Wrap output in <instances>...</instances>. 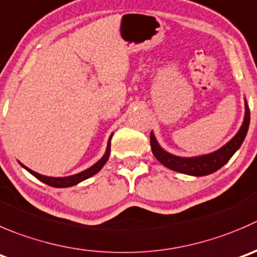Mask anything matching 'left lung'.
<instances>
[{
	"mask_svg": "<svg viewBox=\"0 0 257 257\" xmlns=\"http://www.w3.org/2000/svg\"><path fill=\"white\" fill-rule=\"evenodd\" d=\"M248 125H250V109H248L247 101L245 100V116H243L242 125L238 129L236 136L233 137L228 143H226L225 146L221 147L220 149H217V151L197 157L174 156V154H171L167 151H164V149L159 146L156 137H154L153 132H152V152H153L154 157H156L163 166L172 169V171L189 174V176L195 177L207 176V174H211L213 173V172L218 171L221 167L225 166V164L230 161L231 157L236 153V151H237L241 147V144H242L243 139H245L246 134H247Z\"/></svg>",
	"mask_w": 257,
	"mask_h": 257,
	"instance_id": "1",
	"label": "left lung"
}]
</instances>
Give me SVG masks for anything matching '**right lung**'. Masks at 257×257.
Returning <instances> with one entry per match:
<instances>
[{
  "instance_id": "right-lung-1",
  "label": "right lung",
  "mask_w": 257,
  "mask_h": 257,
  "mask_svg": "<svg viewBox=\"0 0 257 257\" xmlns=\"http://www.w3.org/2000/svg\"><path fill=\"white\" fill-rule=\"evenodd\" d=\"M111 137H113V134H111V136L109 137L108 146H106V151H105V153H104V156L101 157V158L99 159V161L96 162L95 164H93V166H91L90 168L85 169V171L80 172V173L73 174V176H68V177H47V176H42V174L36 173V172L31 171V169L27 168V167L24 166V164H22V163H20V164H21V166L24 167V168L26 169L27 172H30V173H31L32 176H35L37 179H40V181L44 182V183L49 184V186L56 187V188H65V187L75 186V184H78V183H80V182L85 181V179L90 178L91 176L96 174L99 171H100L101 168H103L104 164H105L106 161H108L109 154H110V141H111Z\"/></svg>"
}]
</instances>
